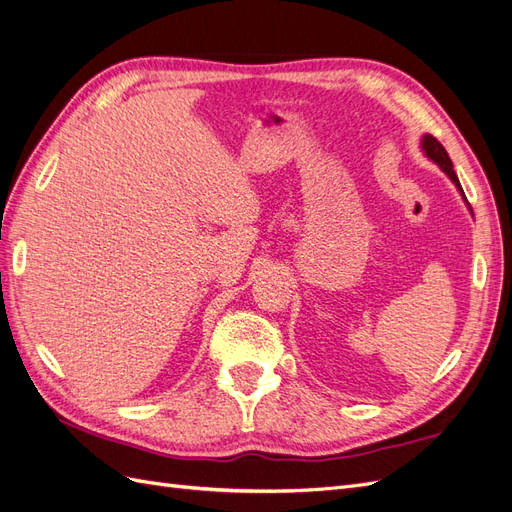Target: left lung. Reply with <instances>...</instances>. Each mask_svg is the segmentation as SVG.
Masks as SVG:
<instances>
[{
	"mask_svg": "<svg viewBox=\"0 0 512 512\" xmlns=\"http://www.w3.org/2000/svg\"><path fill=\"white\" fill-rule=\"evenodd\" d=\"M423 151L427 153V158H431L433 162H436V164L444 170V173L453 179V183L457 185L459 192L463 194L461 183H459V179H457V175H455V170H453V162H451V158H448L446 149L442 147V143L438 141L436 136H431V134H425V136H423Z\"/></svg>",
	"mask_w": 512,
	"mask_h": 512,
	"instance_id": "8db88e82",
	"label": "left lung"
}]
</instances>
